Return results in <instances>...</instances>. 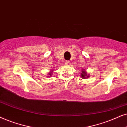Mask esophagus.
I'll return each mask as SVG.
<instances>
[{
	"instance_id": "34e87169",
	"label": "esophagus",
	"mask_w": 127,
	"mask_h": 127,
	"mask_svg": "<svg viewBox=\"0 0 127 127\" xmlns=\"http://www.w3.org/2000/svg\"><path fill=\"white\" fill-rule=\"evenodd\" d=\"M70 64V62H69V61H65V65H68V64Z\"/></svg>"
}]
</instances>
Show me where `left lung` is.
Listing matches in <instances>:
<instances>
[{"label": "left lung", "instance_id": "left-lung-1", "mask_svg": "<svg viewBox=\"0 0 127 127\" xmlns=\"http://www.w3.org/2000/svg\"><path fill=\"white\" fill-rule=\"evenodd\" d=\"M90 76V74H88L87 72V71L85 69H82V73L81 74V77L83 79H87Z\"/></svg>", "mask_w": 127, "mask_h": 127}]
</instances>
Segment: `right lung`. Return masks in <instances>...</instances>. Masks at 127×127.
I'll return each instance as SVG.
<instances>
[{"label":"right lung","instance_id":"1","mask_svg":"<svg viewBox=\"0 0 127 127\" xmlns=\"http://www.w3.org/2000/svg\"><path fill=\"white\" fill-rule=\"evenodd\" d=\"M53 70L50 71V72L48 73V75H48V77H52V74H53Z\"/></svg>","mask_w":127,"mask_h":127}]
</instances>
